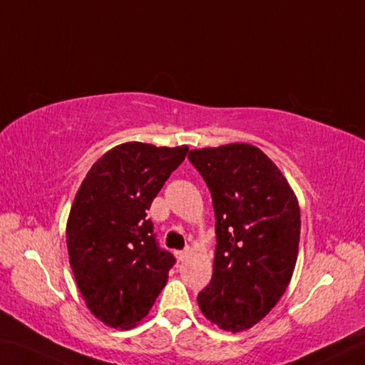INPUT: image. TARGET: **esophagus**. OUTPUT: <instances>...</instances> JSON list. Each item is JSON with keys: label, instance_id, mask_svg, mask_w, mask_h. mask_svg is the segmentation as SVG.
I'll list each match as a JSON object with an SVG mask.
<instances>
[{"label": "esophagus", "instance_id": "1", "mask_svg": "<svg viewBox=\"0 0 365 365\" xmlns=\"http://www.w3.org/2000/svg\"><path fill=\"white\" fill-rule=\"evenodd\" d=\"M189 258V252L184 250V252H176V259L179 263H182V261H186Z\"/></svg>", "mask_w": 365, "mask_h": 365}]
</instances>
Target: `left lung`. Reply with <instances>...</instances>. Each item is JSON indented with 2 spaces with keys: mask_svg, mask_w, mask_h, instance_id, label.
I'll return each instance as SVG.
<instances>
[{
  "mask_svg": "<svg viewBox=\"0 0 365 365\" xmlns=\"http://www.w3.org/2000/svg\"><path fill=\"white\" fill-rule=\"evenodd\" d=\"M212 192L216 216L213 276L197 302L220 329L244 331L267 316L298 258L299 205L277 165L247 143L189 152Z\"/></svg>",
  "mask_w": 365,
  "mask_h": 365,
  "instance_id": "obj_1",
  "label": "left lung"
}]
</instances>
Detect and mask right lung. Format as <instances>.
<instances>
[{"instance_id": "obj_1", "label": "right lung", "mask_w": 365, "mask_h": 365, "mask_svg": "<svg viewBox=\"0 0 365 365\" xmlns=\"http://www.w3.org/2000/svg\"><path fill=\"white\" fill-rule=\"evenodd\" d=\"M189 150L125 143L83 179L67 220V250L86 308L112 329L149 314L175 264L155 242L147 210Z\"/></svg>"}]
</instances>
